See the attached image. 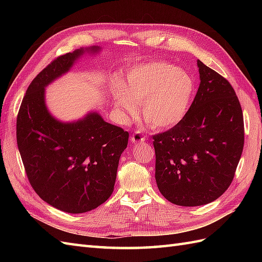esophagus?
Returning <instances> with one entry per match:
<instances>
[{"label":"esophagus","instance_id":"34e87169","mask_svg":"<svg viewBox=\"0 0 262 262\" xmlns=\"http://www.w3.org/2000/svg\"><path fill=\"white\" fill-rule=\"evenodd\" d=\"M144 141H145V136L140 130L134 131V133L131 136L132 143H141V142H144Z\"/></svg>","mask_w":262,"mask_h":262}]
</instances>
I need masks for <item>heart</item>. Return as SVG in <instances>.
<instances>
[{
    "label": "heart",
    "mask_w": 262,
    "mask_h": 262,
    "mask_svg": "<svg viewBox=\"0 0 262 262\" xmlns=\"http://www.w3.org/2000/svg\"><path fill=\"white\" fill-rule=\"evenodd\" d=\"M194 77L166 61H152L132 68L123 87L114 91L115 106L131 118L141 104L142 118L153 129H169L184 119L195 94Z\"/></svg>",
    "instance_id": "b5f03b06"
}]
</instances>
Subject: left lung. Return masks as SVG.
<instances>
[{"label": "left lung", "instance_id": "8db88e82", "mask_svg": "<svg viewBox=\"0 0 262 262\" xmlns=\"http://www.w3.org/2000/svg\"><path fill=\"white\" fill-rule=\"evenodd\" d=\"M200 85L187 116L153 137L155 179L169 202L199 207L232 184L244 147L239 100L225 78L198 60Z\"/></svg>", "mask_w": 262, "mask_h": 262}]
</instances>
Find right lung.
Listing matches in <instances>:
<instances>
[{
	"label": "right lung",
	"mask_w": 262,
	"mask_h": 262,
	"mask_svg": "<svg viewBox=\"0 0 262 262\" xmlns=\"http://www.w3.org/2000/svg\"><path fill=\"white\" fill-rule=\"evenodd\" d=\"M100 50L97 46L76 49L52 61L28 86L17 116V145L31 187L67 213L89 212L112 195L129 133L97 112L71 122L58 120L46 105L45 89L85 52Z\"/></svg>",
	"instance_id": "obj_1"
}]
</instances>
